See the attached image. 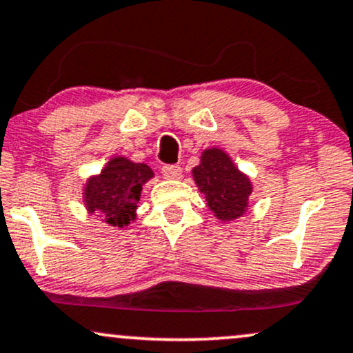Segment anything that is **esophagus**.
Wrapping results in <instances>:
<instances>
[{"label": "esophagus", "instance_id": "esophagus-1", "mask_svg": "<svg viewBox=\"0 0 353 353\" xmlns=\"http://www.w3.org/2000/svg\"><path fill=\"white\" fill-rule=\"evenodd\" d=\"M181 173H183V170L180 165H163L162 167V175L168 180H178V178H181Z\"/></svg>", "mask_w": 353, "mask_h": 353}]
</instances>
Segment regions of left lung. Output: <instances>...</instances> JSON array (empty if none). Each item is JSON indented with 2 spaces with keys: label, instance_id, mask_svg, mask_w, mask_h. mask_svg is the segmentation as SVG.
Segmentation results:
<instances>
[{
  "label": "left lung",
  "instance_id": "left-lung-1",
  "mask_svg": "<svg viewBox=\"0 0 353 353\" xmlns=\"http://www.w3.org/2000/svg\"><path fill=\"white\" fill-rule=\"evenodd\" d=\"M196 185L208 196V206L223 221H232L247 210L252 186L223 150L210 149L201 155V163L193 168Z\"/></svg>",
  "mask_w": 353,
  "mask_h": 353
}]
</instances>
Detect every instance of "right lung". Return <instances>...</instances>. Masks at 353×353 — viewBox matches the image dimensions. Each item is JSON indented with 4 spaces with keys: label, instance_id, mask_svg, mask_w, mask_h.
Masks as SVG:
<instances>
[{
    "label": "right lung",
    "instance_id": "add662e5",
    "mask_svg": "<svg viewBox=\"0 0 353 353\" xmlns=\"http://www.w3.org/2000/svg\"><path fill=\"white\" fill-rule=\"evenodd\" d=\"M154 176L143 163H132L123 157H116L101 175L86 183V208L93 214L103 217L104 223L123 228L134 219L142 185Z\"/></svg>",
    "mask_w": 353,
    "mask_h": 353
}]
</instances>
